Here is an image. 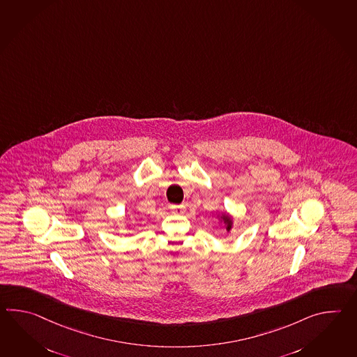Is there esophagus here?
Listing matches in <instances>:
<instances>
[{"mask_svg":"<svg viewBox=\"0 0 357 357\" xmlns=\"http://www.w3.org/2000/svg\"><path fill=\"white\" fill-rule=\"evenodd\" d=\"M170 210L174 213V214H183L185 206L184 205H170Z\"/></svg>","mask_w":357,"mask_h":357,"instance_id":"1","label":"esophagus"}]
</instances>
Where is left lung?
<instances>
[{"mask_svg":"<svg viewBox=\"0 0 357 357\" xmlns=\"http://www.w3.org/2000/svg\"><path fill=\"white\" fill-rule=\"evenodd\" d=\"M222 220L227 224V230H229L231 228V219H230L229 216H224Z\"/></svg>","mask_w":357,"mask_h":357,"instance_id":"obj_1","label":"left lung"}]
</instances>
